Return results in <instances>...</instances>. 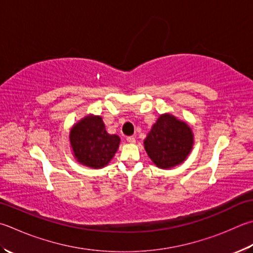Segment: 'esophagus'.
<instances>
[{
    "mask_svg": "<svg viewBox=\"0 0 253 253\" xmlns=\"http://www.w3.org/2000/svg\"><path fill=\"white\" fill-rule=\"evenodd\" d=\"M126 141L128 143H135V137L134 136H127L126 137Z\"/></svg>",
    "mask_w": 253,
    "mask_h": 253,
    "instance_id": "1",
    "label": "esophagus"
}]
</instances>
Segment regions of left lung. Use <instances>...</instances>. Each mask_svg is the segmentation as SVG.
<instances>
[{
  "instance_id": "8db88e82",
  "label": "left lung",
  "mask_w": 253,
  "mask_h": 253,
  "mask_svg": "<svg viewBox=\"0 0 253 253\" xmlns=\"http://www.w3.org/2000/svg\"><path fill=\"white\" fill-rule=\"evenodd\" d=\"M194 145V133L187 123L163 113L144 140V149L157 168L169 169L182 164Z\"/></svg>"
}]
</instances>
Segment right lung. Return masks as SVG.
Segmentation results:
<instances>
[{"instance_id": "right-lung-1", "label": "right lung", "mask_w": 253, "mask_h": 253, "mask_svg": "<svg viewBox=\"0 0 253 253\" xmlns=\"http://www.w3.org/2000/svg\"><path fill=\"white\" fill-rule=\"evenodd\" d=\"M120 141L117 134L106 131L102 118L92 113L80 119L69 131V144L76 161L91 169H102L110 163Z\"/></svg>"}]
</instances>
